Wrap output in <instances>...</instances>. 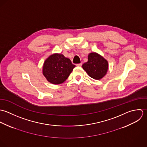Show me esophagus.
I'll use <instances>...</instances> for the list:
<instances>
[{"instance_id": "1", "label": "esophagus", "mask_w": 147, "mask_h": 147, "mask_svg": "<svg viewBox=\"0 0 147 147\" xmlns=\"http://www.w3.org/2000/svg\"><path fill=\"white\" fill-rule=\"evenodd\" d=\"M82 63H78V64H77L76 65H77V66H82Z\"/></svg>"}]
</instances>
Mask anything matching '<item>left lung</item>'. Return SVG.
<instances>
[{"label":"left lung","instance_id":"obj_1","mask_svg":"<svg viewBox=\"0 0 147 147\" xmlns=\"http://www.w3.org/2000/svg\"><path fill=\"white\" fill-rule=\"evenodd\" d=\"M82 68L91 78L99 80L107 74L109 64L102 56L92 52L88 55V61L82 65Z\"/></svg>","mask_w":147,"mask_h":147}]
</instances>
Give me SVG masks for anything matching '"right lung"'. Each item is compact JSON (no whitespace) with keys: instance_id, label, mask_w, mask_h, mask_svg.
<instances>
[{"instance_id":"1","label":"right lung","mask_w":147,"mask_h":147,"mask_svg":"<svg viewBox=\"0 0 147 147\" xmlns=\"http://www.w3.org/2000/svg\"><path fill=\"white\" fill-rule=\"evenodd\" d=\"M75 67L70 59L62 54L55 53L45 61L42 73L48 82L59 85L66 80Z\"/></svg>"}]
</instances>
